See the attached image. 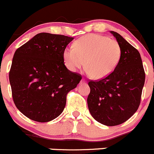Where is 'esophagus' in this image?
Returning <instances> with one entry per match:
<instances>
[{"label":"esophagus","mask_w":154,"mask_h":154,"mask_svg":"<svg viewBox=\"0 0 154 154\" xmlns=\"http://www.w3.org/2000/svg\"><path fill=\"white\" fill-rule=\"evenodd\" d=\"M86 82H87V81L86 80H85V79H82V81H81V83H86Z\"/></svg>","instance_id":"esophagus-1"}]
</instances>
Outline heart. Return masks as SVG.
Instances as JSON below:
<instances>
[{
  "mask_svg": "<svg viewBox=\"0 0 154 154\" xmlns=\"http://www.w3.org/2000/svg\"><path fill=\"white\" fill-rule=\"evenodd\" d=\"M121 56V48L118 41L100 34L85 35L73 44V48L63 51L66 67L75 72L85 66L88 74L95 79L110 75L118 66Z\"/></svg>",
  "mask_w": 154,
  "mask_h": 154,
  "instance_id": "heart-1",
  "label": "heart"
}]
</instances>
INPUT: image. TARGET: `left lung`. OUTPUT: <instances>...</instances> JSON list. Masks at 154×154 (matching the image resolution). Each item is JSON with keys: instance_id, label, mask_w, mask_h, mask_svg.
<instances>
[{"instance_id": "8db88e82", "label": "left lung", "mask_w": 154, "mask_h": 154, "mask_svg": "<svg viewBox=\"0 0 154 154\" xmlns=\"http://www.w3.org/2000/svg\"><path fill=\"white\" fill-rule=\"evenodd\" d=\"M110 32L121 45V59L110 75L88 82L91 92L87 100L93 118L109 127L123 124L135 113L145 80L138 50L119 33Z\"/></svg>"}]
</instances>
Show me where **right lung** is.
<instances>
[{
  "label": "right lung",
  "mask_w": 154,
  "mask_h": 154,
  "mask_svg": "<svg viewBox=\"0 0 154 154\" xmlns=\"http://www.w3.org/2000/svg\"><path fill=\"white\" fill-rule=\"evenodd\" d=\"M73 37L40 33L19 47L9 79L16 108L37 122H48L63 112L68 93L82 75L66 67L63 51Z\"/></svg>",
  "instance_id": "obj_1"
}]
</instances>
